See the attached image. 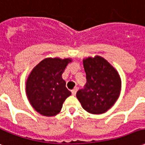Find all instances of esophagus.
I'll return each mask as SVG.
<instances>
[{
	"mask_svg": "<svg viewBox=\"0 0 145 145\" xmlns=\"http://www.w3.org/2000/svg\"><path fill=\"white\" fill-rule=\"evenodd\" d=\"M78 88H77V87H76V88H74L73 89L72 91H71L73 95H75L76 93H77V91H78Z\"/></svg>",
	"mask_w": 145,
	"mask_h": 145,
	"instance_id": "esophagus-1",
	"label": "esophagus"
}]
</instances>
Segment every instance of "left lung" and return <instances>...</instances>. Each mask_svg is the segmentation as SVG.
<instances>
[{"label":"left lung","mask_w":145,"mask_h":145,"mask_svg":"<svg viewBox=\"0 0 145 145\" xmlns=\"http://www.w3.org/2000/svg\"><path fill=\"white\" fill-rule=\"evenodd\" d=\"M83 64L87 83L84 88L77 92L76 97L88 113H105L119 97L121 90V77L107 60L98 55L84 58Z\"/></svg>","instance_id":"left-lung-1"}]
</instances>
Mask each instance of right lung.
Segmentation results:
<instances>
[{
	"label": "right lung",
	"mask_w": 145,
	"mask_h": 145,
	"mask_svg": "<svg viewBox=\"0 0 145 145\" xmlns=\"http://www.w3.org/2000/svg\"><path fill=\"white\" fill-rule=\"evenodd\" d=\"M71 58L48 57L33 68L26 81V94L35 111L46 117L61 111L65 99L71 94L62 74Z\"/></svg>",
	"instance_id": "add662e5"
}]
</instances>
